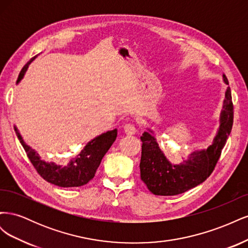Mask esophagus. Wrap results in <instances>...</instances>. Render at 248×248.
<instances>
[{
    "label": "esophagus",
    "instance_id": "obj_1",
    "mask_svg": "<svg viewBox=\"0 0 248 248\" xmlns=\"http://www.w3.org/2000/svg\"><path fill=\"white\" fill-rule=\"evenodd\" d=\"M124 131L126 134H128V136H133V134L137 132V127L132 123H128L124 126Z\"/></svg>",
    "mask_w": 248,
    "mask_h": 248
}]
</instances>
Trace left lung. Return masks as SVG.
<instances>
[{
    "label": "left lung",
    "instance_id": "1",
    "mask_svg": "<svg viewBox=\"0 0 248 248\" xmlns=\"http://www.w3.org/2000/svg\"><path fill=\"white\" fill-rule=\"evenodd\" d=\"M223 81L229 85L227 77L222 76ZM234 107H232L231 89L226 91V99L220 112L219 128L213 144L207 149L193 151L188 158L180 164H171L160 150L153 131L148 129L140 137V179L148 189L155 196H177L202 183L212 174L218 161L222 149L230 136Z\"/></svg>",
    "mask_w": 248,
    "mask_h": 248
}]
</instances>
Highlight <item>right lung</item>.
<instances>
[{
	"label": "right lung",
	"mask_w": 248,
	"mask_h": 248,
	"mask_svg": "<svg viewBox=\"0 0 248 248\" xmlns=\"http://www.w3.org/2000/svg\"><path fill=\"white\" fill-rule=\"evenodd\" d=\"M32 58L21 69L17 84L24 78L29 65L36 58ZM17 138L20 144L24 147L27 156L32 162L37 172L46 180V181L60 186V187H78L87 184L90 180L95 176V172L98 169L103 156L108 151L112 142L117 138V129L102 133L90 140L86 147L81 150L80 153L72 158L65 167L58 166L55 162H46L40 158L39 154L35 150L28 146L22 140L17 128L14 126Z\"/></svg>",
	"instance_id": "right-lung-1"
}]
</instances>
